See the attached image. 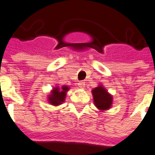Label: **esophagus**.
I'll return each instance as SVG.
<instances>
[{
  "label": "esophagus",
  "instance_id": "1",
  "mask_svg": "<svg viewBox=\"0 0 155 155\" xmlns=\"http://www.w3.org/2000/svg\"><path fill=\"white\" fill-rule=\"evenodd\" d=\"M78 86H79L80 88H84L85 84H84V82H83V81H80V82L78 83Z\"/></svg>",
  "mask_w": 155,
  "mask_h": 155
}]
</instances>
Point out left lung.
Listing matches in <instances>:
<instances>
[{
    "mask_svg": "<svg viewBox=\"0 0 155 155\" xmlns=\"http://www.w3.org/2000/svg\"><path fill=\"white\" fill-rule=\"evenodd\" d=\"M95 106L99 110L109 109L112 104V97L107 93V91L102 87L99 86L92 91Z\"/></svg>",
    "mask_w": 155,
    "mask_h": 155,
    "instance_id": "left-lung-1",
    "label": "left lung"
}]
</instances>
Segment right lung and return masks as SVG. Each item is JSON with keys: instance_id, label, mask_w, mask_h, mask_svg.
<instances>
[{"instance_id": "1", "label": "right lung", "mask_w": 155, "mask_h": 155, "mask_svg": "<svg viewBox=\"0 0 155 155\" xmlns=\"http://www.w3.org/2000/svg\"><path fill=\"white\" fill-rule=\"evenodd\" d=\"M69 89L67 86H62V88H55L52 91V93L49 97V101L54 106H58L62 104L65 100L66 93Z\"/></svg>"}]
</instances>
